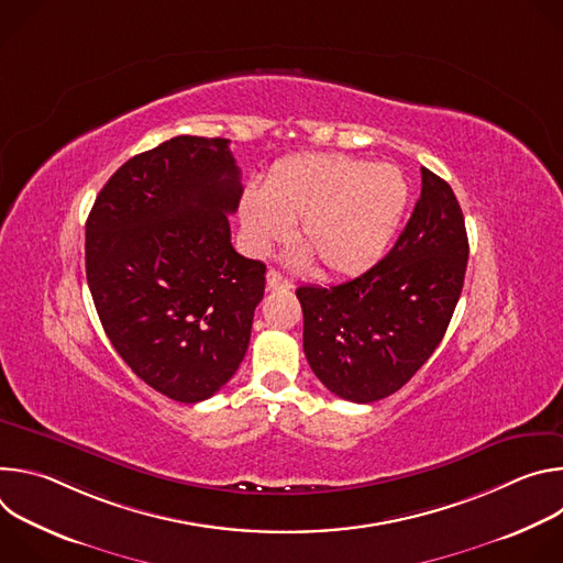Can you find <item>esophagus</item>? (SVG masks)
<instances>
[{"label": "esophagus", "instance_id": "esophagus-1", "mask_svg": "<svg viewBox=\"0 0 563 563\" xmlns=\"http://www.w3.org/2000/svg\"><path fill=\"white\" fill-rule=\"evenodd\" d=\"M267 287H269V289H291L294 285H291V280H287L280 272L269 269V272H267Z\"/></svg>", "mask_w": 563, "mask_h": 563}]
</instances>
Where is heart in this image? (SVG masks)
Wrapping results in <instances>:
<instances>
[{
	"mask_svg": "<svg viewBox=\"0 0 563 563\" xmlns=\"http://www.w3.org/2000/svg\"><path fill=\"white\" fill-rule=\"evenodd\" d=\"M408 180L394 165H367L336 153L287 157L267 176L263 191L250 189L240 202V220L254 252H265L294 235L325 274L350 276L372 267L408 207Z\"/></svg>",
	"mask_w": 563,
	"mask_h": 563,
	"instance_id": "obj_1",
	"label": "heart"
}]
</instances>
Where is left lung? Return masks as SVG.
Here are the masks:
<instances>
[{
    "instance_id": "8db88e82",
    "label": "left lung",
    "mask_w": 563,
    "mask_h": 563,
    "mask_svg": "<svg viewBox=\"0 0 563 563\" xmlns=\"http://www.w3.org/2000/svg\"><path fill=\"white\" fill-rule=\"evenodd\" d=\"M467 250L452 187L421 167V198L387 256L345 283L296 289L302 350L320 383L352 404L404 387L450 325Z\"/></svg>"
}]
</instances>
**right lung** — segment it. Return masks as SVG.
Here are the masks:
<instances>
[{
  "label": "right lung",
  "mask_w": 563,
  "mask_h": 563,
  "mask_svg": "<svg viewBox=\"0 0 563 563\" xmlns=\"http://www.w3.org/2000/svg\"><path fill=\"white\" fill-rule=\"evenodd\" d=\"M243 187L229 140L178 135L133 155L87 220V280L122 361L180 404L243 363L265 265L231 247Z\"/></svg>",
  "instance_id": "right-lung-1"
}]
</instances>
